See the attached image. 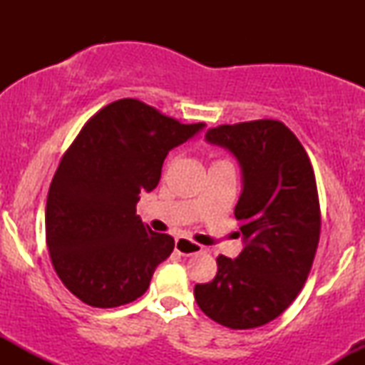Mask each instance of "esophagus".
<instances>
[{
    "label": "esophagus",
    "mask_w": 365,
    "mask_h": 365,
    "mask_svg": "<svg viewBox=\"0 0 365 365\" xmlns=\"http://www.w3.org/2000/svg\"><path fill=\"white\" fill-rule=\"evenodd\" d=\"M175 250L182 255H194L202 252V245L195 244V242L188 240V238H177L175 240Z\"/></svg>",
    "instance_id": "1"
}]
</instances>
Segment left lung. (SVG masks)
<instances>
[{
    "label": "left lung",
    "mask_w": 365,
    "mask_h": 365,
    "mask_svg": "<svg viewBox=\"0 0 365 365\" xmlns=\"http://www.w3.org/2000/svg\"><path fill=\"white\" fill-rule=\"evenodd\" d=\"M206 139L232 150L242 166L235 217L245 247L235 261L217 255V273L195 284V302L226 328H257L287 311L311 273L321 235L316 175L279 120L220 125Z\"/></svg>",
    "instance_id": "1"
}]
</instances>
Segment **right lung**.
<instances>
[{
    "instance_id": "1",
    "label": "right lung",
    "mask_w": 365,
    "mask_h": 365,
    "mask_svg": "<svg viewBox=\"0 0 365 365\" xmlns=\"http://www.w3.org/2000/svg\"><path fill=\"white\" fill-rule=\"evenodd\" d=\"M202 128L139 99H118L63 154L46 202V244L58 278L83 304L133 302L173 252V237L142 223L135 204L140 190L156 188L170 150Z\"/></svg>"
}]
</instances>
